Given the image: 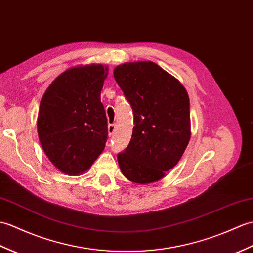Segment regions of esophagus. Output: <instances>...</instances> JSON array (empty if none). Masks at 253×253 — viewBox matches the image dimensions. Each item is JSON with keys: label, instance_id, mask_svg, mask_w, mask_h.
<instances>
[{"label": "esophagus", "instance_id": "1", "mask_svg": "<svg viewBox=\"0 0 253 253\" xmlns=\"http://www.w3.org/2000/svg\"><path fill=\"white\" fill-rule=\"evenodd\" d=\"M115 128H116L115 124H110V125L108 126V131H109V136H110V137L113 136V133L115 132Z\"/></svg>", "mask_w": 253, "mask_h": 253}]
</instances>
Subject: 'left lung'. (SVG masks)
Instances as JSON below:
<instances>
[{
    "label": "left lung",
    "instance_id": "1",
    "mask_svg": "<svg viewBox=\"0 0 253 253\" xmlns=\"http://www.w3.org/2000/svg\"><path fill=\"white\" fill-rule=\"evenodd\" d=\"M113 74L134 115L130 142L117 155L121 171L134 183H153L177 165L189 144V95L152 61L123 63Z\"/></svg>",
    "mask_w": 253,
    "mask_h": 253
}]
</instances>
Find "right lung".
<instances>
[{"mask_svg":"<svg viewBox=\"0 0 253 253\" xmlns=\"http://www.w3.org/2000/svg\"><path fill=\"white\" fill-rule=\"evenodd\" d=\"M109 68H70L48 86L40 103L38 133L52 165L69 175L91 167L104 150L108 122L100 99Z\"/></svg>","mask_w":253,"mask_h":253,"instance_id":"obj_1","label":"right lung"}]
</instances>
